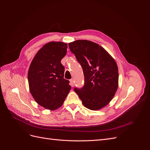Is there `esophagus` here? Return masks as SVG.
Listing matches in <instances>:
<instances>
[{
  "instance_id": "obj_1",
  "label": "esophagus",
  "mask_w": 150,
  "mask_h": 150,
  "mask_svg": "<svg viewBox=\"0 0 150 150\" xmlns=\"http://www.w3.org/2000/svg\"><path fill=\"white\" fill-rule=\"evenodd\" d=\"M70 86H72V87H74V79H70Z\"/></svg>"
}]
</instances>
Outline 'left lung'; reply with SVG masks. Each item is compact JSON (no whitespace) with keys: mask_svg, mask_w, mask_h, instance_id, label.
I'll use <instances>...</instances> for the list:
<instances>
[{"mask_svg":"<svg viewBox=\"0 0 150 150\" xmlns=\"http://www.w3.org/2000/svg\"><path fill=\"white\" fill-rule=\"evenodd\" d=\"M69 45L84 75L83 88H75V92L86 108L101 109L112 100L119 86L116 62L104 48L93 42L76 40Z\"/></svg>","mask_w":150,"mask_h":150,"instance_id":"8db88e82","label":"left lung"}]
</instances>
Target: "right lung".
<instances>
[{"label":"right lung","mask_w":150,"mask_h":150,"mask_svg":"<svg viewBox=\"0 0 150 150\" xmlns=\"http://www.w3.org/2000/svg\"><path fill=\"white\" fill-rule=\"evenodd\" d=\"M67 44L53 41L39 50L28 72L29 89L37 103L44 108L55 110L61 107L71 86L64 78V67L61 61L66 54Z\"/></svg>","instance_id":"1"}]
</instances>
